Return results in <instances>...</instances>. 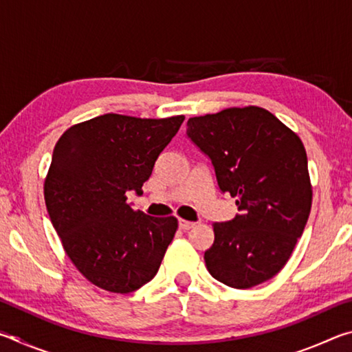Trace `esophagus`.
Masks as SVG:
<instances>
[{
    "mask_svg": "<svg viewBox=\"0 0 352 352\" xmlns=\"http://www.w3.org/2000/svg\"><path fill=\"white\" fill-rule=\"evenodd\" d=\"M195 223L194 222H190V220H184V219H180L178 220V226H180V230H183V231H186V230H190L192 228Z\"/></svg>",
    "mask_w": 352,
    "mask_h": 352,
    "instance_id": "34e87169",
    "label": "esophagus"
}]
</instances>
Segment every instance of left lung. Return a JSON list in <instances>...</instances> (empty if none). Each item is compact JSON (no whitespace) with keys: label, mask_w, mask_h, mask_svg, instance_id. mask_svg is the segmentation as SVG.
<instances>
[{"label":"left lung","mask_w":352,"mask_h":352,"mask_svg":"<svg viewBox=\"0 0 352 352\" xmlns=\"http://www.w3.org/2000/svg\"><path fill=\"white\" fill-rule=\"evenodd\" d=\"M186 133L211 158L220 190L236 197L239 210L230 222L212 223L208 272L234 289L269 281L289 261L311 214L300 136L256 105L189 118Z\"/></svg>","instance_id":"1"}]
</instances>
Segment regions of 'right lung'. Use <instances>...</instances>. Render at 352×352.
Here are the masks:
<instances>
[{
  "label": "right lung",
  "mask_w": 352,
  "mask_h": 352,
  "mask_svg": "<svg viewBox=\"0 0 352 352\" xmlns=\"http://www.w3.org/2000/svg\"><path fill=\"white\" fill-rule=\"evenodd\" d=\"M183 121L107 113L74 124L56 142L46 210L68 258L98 287L129 294L157 275L178 220L133 211L126 194H142Z\"/></svg>",
  "instance_id": "1"
}]
</instances>
